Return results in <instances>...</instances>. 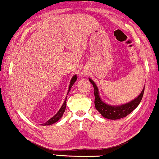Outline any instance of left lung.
<instances>
[{"label": "left lung", "mask_w": 159, "mask_h": 159, "mask_svg": "<svg viewBox=\"0 0 159 159\" xmlns=\"http://www.w3.org/2000/svg\"><path fill=\"white\" fill-rule=\"evenodd\" d=\"M89 81L92 83L93 88H94L95 108L101 113V114L103 117H105L106 119H113V120L124 118V117L127 116L128 114H129L132 111L135 109L143 98V93H144L145 90L144 87L142 92L138 95V98H136L135 99H134L133 101L129 102V103L121 106H110L108 104L104 103L101 99L98 93V89L95 82L90 78L89 79Z\"/></svg>", "instance_id": "left-lung-1"}]
</instances>
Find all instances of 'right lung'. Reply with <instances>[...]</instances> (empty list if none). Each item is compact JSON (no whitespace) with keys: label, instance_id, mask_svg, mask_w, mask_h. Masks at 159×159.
Here are the masks:
<instances>
[{"label":"right lung","instance_id":"add662e5","mask_svg":"<svg viewBox=\"0 0 159 159\" xmlns=\"http://www.w3.org/2000/svg\"><path fill=\"white\" fill-rule=\"evenodd\" d=\"M77 77L76 75H74L73 77L71 78V81H70V84H69V90H68V93H67V95H68V93L69 91H70L71 87H72V85L74 84V83L76 82V80H77ZM66 98L65 99V101L64 102V103H63V105L61 107V108L59 109V111L57 112V114H56V115H54V116L52 117L51 119H50L48 121H46V122L43 124L42 125L45 126V125H52V124H54L56 122H57V121L59 120V119L61 118L63 114H64V113L65 111V109H66Z\"/></svg>","mask_w":159,"mask_h":159}]
</instances>
